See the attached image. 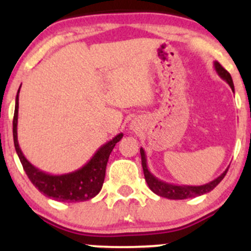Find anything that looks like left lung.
<instances>
[{
	"instance_id": "left-lung-1",
	"label": "left lung",
	"mask_w": 251,
	"mask_h": 251,
	"mask_svg": "<svg viewBox=\"0 0 251 251\" xmlns=\"http://www.w3.org/2000/svg\"><path fill=\"white\" fill-rule=\"evenodd\" d=\"M214 68L216 70V73L219 74V76L222 80L226 81L229 86H231L232 91L234 92V85L233 80H232L231 74L220 64L219 62H214ZM141 158H142V168H143L144 173V178H146L147 184L151 188V192H154L158 196L164 197V198L168 199H174V201H179V199H187V198H196V197L203 196L205 193H209L210 191L215 188L220 182L224 179V177L226 176L228 168L220 175L217 178L212 179L209 183L201 184V186H183V184H173L168 183V182H164L161 179H159L158 177L154 176L153 174L149 171L148 166H147V156L144 153V149L141 148Z\"/></svg>"
}]
</instances>
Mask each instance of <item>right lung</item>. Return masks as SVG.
Here are the masks:
<instances>
[{"mask_svg":"<svg viewBox=\"0 0 251 251\" xmlns=\"http://www.w3.org/2000/svg\"><path fill=\"white\" fill-rule=\"evenodd\" d=\"M20 90V87H19ZM18 108H19V91L16 97V109L13 118V140L16 151L19 156L24 171L31 183L44 196L64 203H78L92 199L100 192L104 182L105 169L111 151L115 144L123 138V133L116 135L113 140L103 144L95 155L77 170L63 175H50L32 165L24 156L18 143Z\"/></svg>","mask_w":251,"mask_h":251,"instance_id":"1","label":"right lung"}]
</instances>
